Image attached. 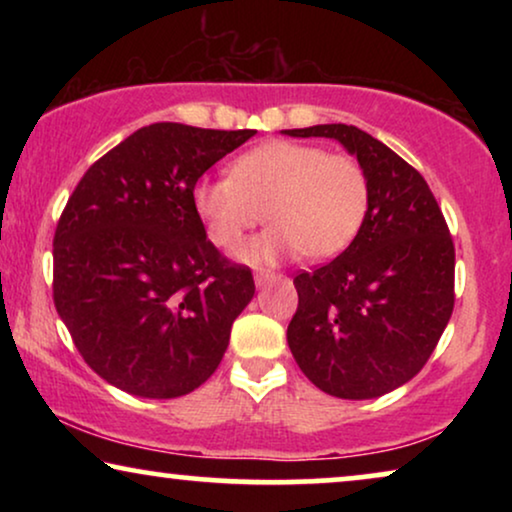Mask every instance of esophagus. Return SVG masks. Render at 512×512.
Segmentation results:
<instances>
[{
  "label": "esophagus",
  "instance_id": "34e87169",
  "mask_svg": "<svg viewBox=\"0 0 512 512\" xmlns=\"http://www.w3.org/2000/svg\"><path fill=\"white\" fill-rule=\"evenodd\" d=\"M275 279H279V275H275V272H270V270H261V272H256V275H254V282H256L258 289H261V286H265V284L275 282Z\"/></svg>",
  "mask_w": 512,
  "mask_h": 512
}]
</instances>
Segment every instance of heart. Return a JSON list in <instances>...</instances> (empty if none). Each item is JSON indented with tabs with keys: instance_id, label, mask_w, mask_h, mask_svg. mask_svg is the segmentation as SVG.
<instances>
[{
	"instance_id": "b5f03b06",
	"label": "heart",
	"mask_w": 512,
	"mask_h": 512,
	"mask_svg": "<svg viewBox=\"0 0 512 512\" xmlns=\"http://www.w3.org/2000/svg\"><path fill=\"white\" fill-rule=\"evenodd\" d=\"M370 181L347 153L303 142L258 144L230 163V177L200 179L193 209L216 247L235 249L265 219L272 228L242 249L249 263L296 254L326 261L345 251L366 221Z\"/></svg>"
}]
</instances>
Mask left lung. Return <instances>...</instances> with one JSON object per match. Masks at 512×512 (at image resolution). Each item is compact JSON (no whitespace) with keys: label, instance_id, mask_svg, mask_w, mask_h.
Instances as JSON below:
<instances>
[{"label":"left lung","instance_id":"8db88e82","mask_svg":"<svg viewBox=\"0 0 512 512\" xmlns=\"http://www.w3.org/2000/svg\"><path fill=\"white\" fill-rule=\"evenodd\" d=\"M338 139L370 181L366 221L331 263L293 279L298 310L286 340L307 380L366 401L412 380L436 349L454 307V244L415 167L354 125L284 130Z\"/></svg>","mask_w":512,"mask_h":512}]
</instances>
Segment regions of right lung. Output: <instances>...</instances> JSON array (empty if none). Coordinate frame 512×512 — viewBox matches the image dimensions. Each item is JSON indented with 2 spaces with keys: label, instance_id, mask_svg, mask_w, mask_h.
<instances>
[{
  "label": "right lung",
  "instance_id": "obj_1",
  "mask_svg": "<svg viewBox=\"0 0 512 512\" xmlns=\"http://www.w3.org/2000/svg\"><path fill=\"white\" fill-rule=\"evenodd\" d=\"M256 130L153 123L90 165L53 240V300L83 361L142 398L191 394L254 298L247 265L207 240L198 179Z\"/></svg>",
  "mask_w": 512,
  "mask_h": 512
}]
</instances>
